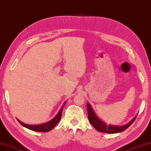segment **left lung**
<instances>
[{
	"mask_svg": "<svg viewBox=\"0 0 151 151\" xmlns=\"http://www.w3.org/2000/svg\"><path fill=\"white\" fill-rule=\"evenodd\" d=\"M87 112H88V117L89 122L91 123L92 125L98 131L106 133H117L119 132L125 130L129 126L132 124L133 122L135 121L137 116L131 120V122H129L127 124L123 126H114L111 125H107L106 123H104L101 121L96 116L94 111L88 103H87Z\"/></svg>",
	"mask_w": 151,
	"mask_h": 151,
	"instance_id": "8db88e82",
	"label": "left lung"
}]
</instances>
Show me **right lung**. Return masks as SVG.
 <instances>
[{
	"label": "right lung",
	"instance_id": "obj_1",
	"mask_svg": "<svg viewBox=\"0 0 151 151\" xmlns=\"http://www.w3.org/2000/svg\"><path fill=\"white\" fill-rule=\"evenodd\" d=\"M65 104H66V102L63 104V105L61 109H60L59 113L57 114V116L55 117L53 119H51V121H49L45 123H43V124H40V125H32L26 124V123H22L18 119V121L22 125H23L24 127L29 129H30V130L38 131V132H48V131H51L52 129H53L57 123H59L60 119H61L62 112H63V109Z\"/></svg>",
	"mask_w": 151,
	"mask_h": 151
}]
</instances>
